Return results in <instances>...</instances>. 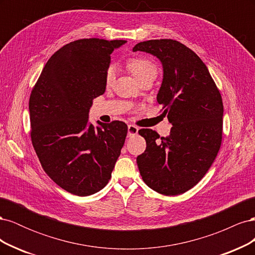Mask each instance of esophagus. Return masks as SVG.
Returning <instances> with one entry per match:
<instances>
[{
  "label": "esophagus",
  "mask_w": 255,
  "mask_h": 255,
  "mask_svg": "<svg viewBox=\"0 0 255 255\" xmlns=\"http://www.w3.org/2000/svg\"><path fill=\"white\" fill-rule=\"evenodd\" d=\"M138 133V128L133 126V125H129L128 127V136L130 137V136H134Z\"/></svg>",
  "instance_id": "obj_1"
}]
</instances>
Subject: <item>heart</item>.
I'll list each match as a JSON object with an SVG mask.
<instances>
[{
    "mask_svg": "<svg viewBox=\"0 0 255 255\" xmlns=\"http://www.w3.org/2000/svg\"><path fill=\"white\" fill-rule=\"evenodd\" d=\"M127 68L137 80H140L148 74H157V67L149 58L145 57H130L127 60ZM115 80V72L113 68H109L105 72V84L109 86Z\"/></svg>",
    "mask_w": 255,
    "mask_h": 255,
    "instance_id": "obj_1",
    "label": "heart"
}]
</instances>
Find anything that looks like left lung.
I'll use <instances>...</instances> for the list:
<instances>
[{
  "label": "left lung",
  "mask_w": 255,
  "mask_h": 255,
  "mask_svg": "<svg viewBox=\"0 0 255 255\" xmlns=\"http://www.w3.org/2000/svg\"><path fill=\"white\" fill-rule=\"evenodd\" d=\"M133 51L150 53L163 65L156 99L172 125L167 137L151 128L138 130L146 142L136 159L138 169L143 182L158 194H184L201 181L220 149L221 95L201 58L179 41H142Z\"/></svg>",
  "instance_id": "left-lung-1"
}]
</instances>
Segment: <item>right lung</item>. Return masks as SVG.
<instances>
[{
    "label": "right lung",
    "instance_id": "1",
    "mask_svg": "<svg viewBox=\"0 0 255 255\" xmlns=\"http://www.w3.org/2000/svg\"><path fill=\"white\" fill-rule=\"evenodd\" d=\"M126 40L80 39L53 54L29 97L30 138L40 164L70 194L94 195L109 183L126 137L122 121L95 128L92 101L105 92L111 54Z\"/></svg>",
    "mask_w": 255,
    "mask_h": 255
}]
</instances>
